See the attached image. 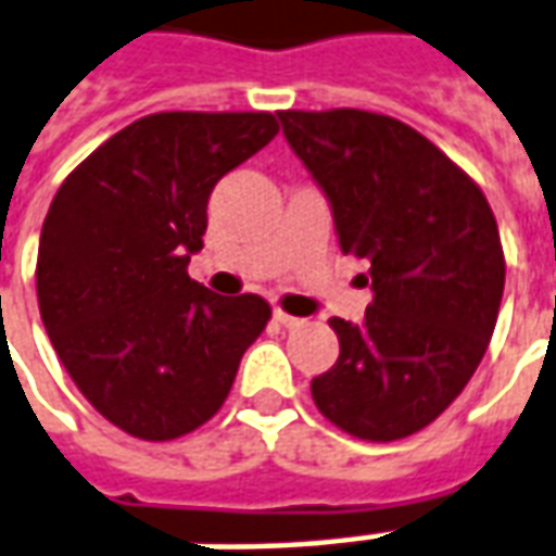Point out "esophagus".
<instances>
[{"mask_svg":"<svg viewBox=\"0 0 556 556\" xmlns=\"http://www.w3.org/2000/svg\"><path fill=\"white\" fill-rule=\"evenodd\" d=\"M274 321L282 325V328H298V325H301V318L289 316V313H282V309H274Z\"/></svg>","mask_w":556,"mask_h":556,"instance_id":"esophagus-1","label":"esophagus"}]
</instances>
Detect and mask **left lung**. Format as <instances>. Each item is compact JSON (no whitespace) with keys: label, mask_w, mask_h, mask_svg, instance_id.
<instances>
[{"label":"left lung","mask_w":556,"mask_h":556,"mask_svg":"<svg viewBox=\"0 0 556 556\" xmlns=\"http://www.w3.org/2000/svg\"><path fill=\"white\" fill-rule=\"evenodd\" d=\"M279 123L331 204L340 250L370 265L364 321H328L340 358L313 400L358 440H403L464 391L491 343L506 286L491 204L400 119L337 108Z\"/></svg>","instance_id":"1"}]
</instances>
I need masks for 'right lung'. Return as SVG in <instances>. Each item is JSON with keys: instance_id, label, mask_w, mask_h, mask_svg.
Listing matches in <instances>:
<instances>
[{"instance_id": "obj_1", "label": "right lung", "mask_w": 556, "mask_h": 556, "mask_svg": "<svg viewBox=\"0 0 556 556\" xmlns=\"http://www.w3.org/2000/svg\"><path fill=\"white\" fill-rule=\"evenodd\" d=\"M277 131L274 114H150L50 204L35 267L45 331L80 394L138 440H177L219 413L265 331V298L216 294L186 265L213 186Z\"/></svg>"}]
</instances>
